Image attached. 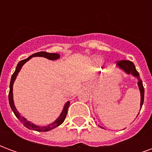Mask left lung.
<instances>
[{
    "mask_svg": "<svg viewBox=\"0 0 152 152\" xmlns=\"http://www.w3.org/2000/svg\"><path fill=\"white\" fill-rule=\"evenodd\" d=\"M117 66H120L121 69H123L125 72H127L128 74H132L133 76H136L137 79H138V82H137V85H138V87H139V89H140L141 92V108H142V106L144 102V87L143 85H142V81L141 80L140 76H139V73L137 72L136 68H135V66L133 62L131 61H129V60H120L117 62Z\"/></svg>",
    "mask_w": 152,
    "mask_h": 152,
    "instance_id": "left-lung-1",
    "label": "left lung"
}]
</instances>
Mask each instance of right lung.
<instances>
[{"label": "right lung", "mask_w": 152, "mask_h": 152, "mask_svg": "<svg viewBox=\"0 0 152 152\" xmlns=\"http://www.w3.org/2000/svg\"><path fill=\"white\" fill-rule=\"evenodd\" d=\"M45 57V58H46L50 60H55L58 59V58L60 57V54L58 53H47V52H38V53H33L32 55H31L30 57H28V58H25L23 60H21L19 63H18V65H17V67H16V69H15V72L13 73V75H12L11 80H10V92H9V102H10V107H11L12 111L14 112L15 115H16V117L18 118L19 121H21L22 124L24 125L25 127L28 128L29 129H33V130L36 131H39V132H46V131H50L51 129H53L54 128L58 127V125L63 123L64 120H65V118H66V115L67 114V109H68V107H69L70 102H67L64 106V108H63V112L60 115V116L58 119H57L56 121H54L53 123L52 124H49L48 126H42V127H40V126H37V125H35L34 124H32L31 122H29L24 117H23L21 116L19 113L18 112V111L16 110L15 107V104H14V101H13V84H14V81H15V78H16V76L18 75V73L19 72V71L21 69V67L23 66V65L27 61L30 59L32 57Z\"/></svg>", "instance_id": "add662e5"}]
</instances>
